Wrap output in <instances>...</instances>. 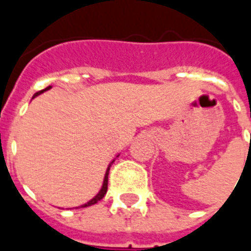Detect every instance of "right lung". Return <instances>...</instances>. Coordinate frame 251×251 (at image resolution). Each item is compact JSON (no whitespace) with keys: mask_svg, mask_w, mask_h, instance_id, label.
<instances>
[{"mask_svg":"<svg viewBox=\"0 0 251 251\" xmlns=\"http://www.w3.org/2000/svg\"><path fill=\"white\" fill-rule=\"evenodd\" d=\"M50 88H51V86H48V87L44 88V90H41V91H39V93H36L35 95H33V98H35V97H37V95H40L41 93L47 91V90H50ZM113 163H114V160L111 161V164ZM111 164H110L109 167H107V171H106V174H104L103 184H102V188H100V191H99L98 194H97V196H94L93 199L90 200V201H87L86 204L80 205V207H88V205H93V204H95V203H98L100 199H103V196L106 195V192H107V180H109V171H110V167H111Z\"/></svg>","mask_w":251,"mask_h":251,"instance_id":"obj_1","label":"right lung"}]
</instances>
